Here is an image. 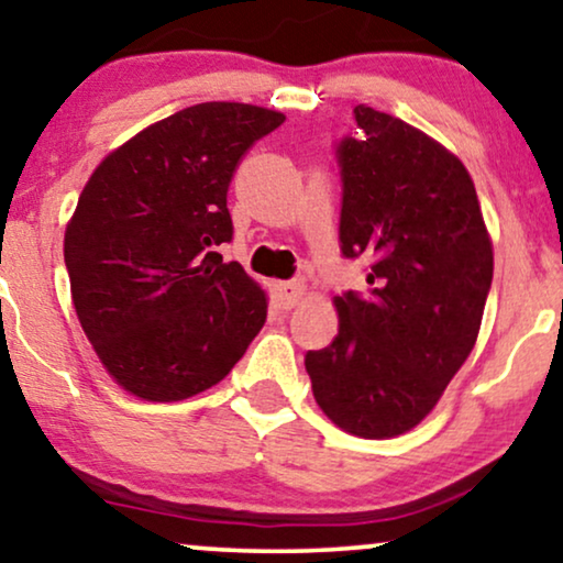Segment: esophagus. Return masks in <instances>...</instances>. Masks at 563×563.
Listing matches in <instances>:
<instances>
[{"mask_svg": "<svg viewBox=\"0 0 563 563\" xmlns=\"http://www.w3.org/2000/svg\"><path fill=\"white\" fill-rule=\"evenodd\" d=\"M273 296H275V301H277V306H280L283 311H290L303 298V283L301 280L275 283Z\"/></svg>", "mask_w": 563, "mask_h": 563, "instance_id": "34e87169", "label": "esophagus"}]
</instances>
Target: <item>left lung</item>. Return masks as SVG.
Masks as SVG:
<instances>
[{"mask_svg": "<svg viewBox=\"0 0 563 563\" xmlns=\"http://www.w3.org/2000/svg\"><path fill=\"white\" fill-rule=\"evenodd\" d=\"M334 144L340 252L365 290L334 298L340 332L306 352L313 399L344 432L394 438L430 415L474 350L494 254L466 167L404 120L357 104Z\"/></svg>", "mask_w": 563, "mask_h": 563, "instance_id": "8db88e82", "label": "left lung"}]
</instances>
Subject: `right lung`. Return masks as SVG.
Returning <instances> with one entry per match:
<instances>
[{"instance_id": "add662e5", "label": "right lung", "mask_w": 563, "mask_h": 563, "mask_svg": "<svg viewBox=\"0 0 563 563\" xmlns=\"http://www.w3.org/2000/svg\"><path fill=\"white\" fill-rule=\"evenodd\" d=\"M283 120L242 102L192 104L112 152L81 190L64 236L71 301L125 391H206L265 324V294L219 246L234 236L227 192L239 159Z\"/></svg>"}]
</instances>
